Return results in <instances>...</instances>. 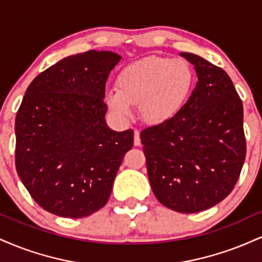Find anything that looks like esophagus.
<instances>
[{
	"label": "esophagus",
	"mask_w": 262,
	"mask_h": 262,
	"mask_svg": "<svg viewBox=\"0 0 262 262\" xmlns=\"http://www.w3.org/2000/svg\"><path fill=\"white\" fill-rule=\"evenodd\" d=\"M141 144L140 141V132L139 130H134V145L139 146Z\"/></svg>",
	"instance_id": "1"
}]
</instances>
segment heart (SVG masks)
Wrapping results in <instances>:
<instances>
[{"label": "heart", "mask_w": 262, "mask_h": 262, "mask_svg": "<svg viewBox=\"0 0 262 262\" xmlns=\"http://www.w3.org/2000/svg\"><path fill=\"white\" fill-rule=\"evenodd\" d=\"M193 82V70L185 60L149 56L122 69L117 89L106 92V103L121 118H129L138 104L144 121L161 124L181 110Z\"/></svg>", "instance_id": "1"}]
</instances>
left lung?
I'll return each mask as SVG.
<instances>
[{
    "mask_svg": "<svg viewBox=\"0 0 262 262\" xmlns=\"http://www.w3.org/2000/svg\"><path fill=\"white\" fill-rule=\"evenodd\" d=\"M197 83L176 116L140 133L150 186L167 208L206 210L224 200L246 154L244 111L229 75L192 53Z\"/></svg>",
    "mask_w": 262,
    "mask_h": 262,
    "instance_id": "left-lung-1",
    "label": "left lung"
}]
</instances>
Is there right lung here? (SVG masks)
<instances>
[{
	"instance_id": "1",
	"label": "right lung",
	"mask_w": 262,
	"mask_h": 262,
	"mask_svg": "<svg viewBox=\"0 0 262 262\" xmlns=\"http://www.w3.org/2000/svg\"><path fill=\"white\" fill-rule=\"evenodd\" d=\"M119 54L89 50L64 58L27 89L16 117V169L41 208L65 218L97 212L134 133L112 130L106 81Z\"/></svg>"
}]
</instances>
